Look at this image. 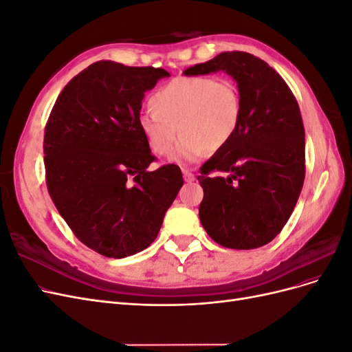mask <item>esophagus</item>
<instances>
[{"instance_id":"obj_1","label":"esophagus","mask_w":352,"mask_h":352,"mask_svg":"<svg viewBox=\"0 0 352 352\" xmlns=\"http://www.w3.org/2000/svg\"><path fill=\"white\" fill-rule=\"evenodd\" d=\"M182 173H184L185 182L190 184V182H194V180H195V176L192 175V172H190V170H188V168H182Z\"/></svg>"}]
</instances>
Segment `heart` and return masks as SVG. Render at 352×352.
<instances>
[{
    "mask_svg": "<svg viewBox=\"0 0 352 352\" xmlns=\"http://www.w3.org/2000/svg\"><path fill=\"white\" fill-rule=\"evenodd\" d=\"M151 111L140 116V129L158 155L173 151L172 162L192 163L208 150H221L236 135L242 98L235 83L211 76H179L160 87L150 101Z\"/></svg>",
    "mask_w": 352,
    "mask_h": 352,
    "instance_id": "heart-1",
    "label": "heart"
}]
</instances>
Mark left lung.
I'll list each match as a JSON object with an SVG mask.
<instances>
[{
  "label": "left lung",
  "mask_w": 352,
  "mask_h": 352,
  "mask_svg": "<svg viewBox=\"0 0 352 352\" xmlns=\"http://www.w3.org/2000/svg\"><path fill=\"white\" fill-rule=\"evenodd\" d=\"M225 72L236 82L242 119L230 144L201 167L202 228L233 250L269 243L289 220L305 176V132L289 87L267 63L228 51L184 72ZM220 171L222 175H211Z\"/></svg>",
  "instance_id": "obj_1"
}]
</instances>
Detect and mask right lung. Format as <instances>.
<instances>
[{
    "label": "right lung",
    "mask_w": 352,
    "mask_h": 352,
    "mask_svg": "<svg viewBox=\"0 0 352 352\" xmlns=\"http://www.w3.org/2000/svg\"><path fill=\"white\" fill-rule=\"evenodd\" d=\"M168 76L164 69L97 61L66 85L50 114L51 199L76 238L109 258L150 247L184 185L175 164L148 170L155 157L138 124L145 92Z\"/></svg>",
    "instance_id": "1"
}]
</instances>
